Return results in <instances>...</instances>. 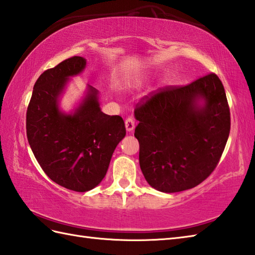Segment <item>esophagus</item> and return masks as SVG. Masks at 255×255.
I'll return each instance as SVG.
<instances>
[{
    "mask_svg": "<svg viewBox=\"0 0 255 255\" xmlns=\"http://www.w3.org/2000/svg\"><path fill=\"white\" fill-rule=\"evenodd\" d=\"M125 126H126L127 131L131 132V131L133 130V129H134V122H133V119H132L131 117L126 118V121H125Z\"/></svg>",
    "mask_w": 255,
    "mask_h": 255,
    "instance_id": "obj_1",
    "label": "esophagus"
}]
</instances>
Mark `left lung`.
<instances>
[{"mask_svg":"<svg viewBox=\"0 0 255 255\" xmlns=\"http://www.w3.org/2000/svg\"><path fill=\"white\" fill-rule=\"evenodd\" d=\"M143 100L134 110V137L144 178L163 193L197 186L217 166L229 137L230 111L221 81L210 73Z\"/></svg>","mask_w":255,"mask_h":255,"instance_id":"obj_1","label":"left lung"}]
</instances>
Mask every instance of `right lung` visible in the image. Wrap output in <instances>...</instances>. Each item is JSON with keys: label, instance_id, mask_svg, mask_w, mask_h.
<instances>
[{"label": "right lung", "instance_id": "right-lung-1", "mask_svg": "<svg viewBox=\"0 0 255 255\" xmlns=\"http://www.w3.org/2000/svg\"><path fill=\"white\" fill-rule=\"evenodd\" d=\"M85 67V59L75 56L45 71L36 81L26 114L27 139L38 163L50 180L75 192L99 185L126 136L123 118L103 113L99 91L89 84L71 112L60 108L69 81Z\"/></svg>", "mask_w": 255, "mask_h": 255}]
</instances>
